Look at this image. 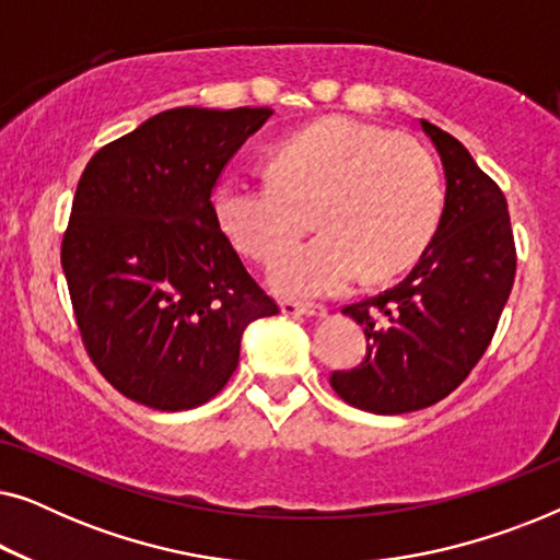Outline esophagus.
Here are the masks:
<instances>
[{
	"label": "esophagus",
	"mask_w": 560,
	"mask_h": 560,
	"mask_svg": "<svg viewBox=\"0 0 560 560\" xmlns=\"http://www.w3.org/2000/svg\"><path fill=\"white\" fill-rule=\"evenodd\" d=\"M280 311L285 316H308V318H324L326 308L324 305H313V303H293V301H282Z\"/></svg>",
	"instance_id": "1"
}]
</instances>
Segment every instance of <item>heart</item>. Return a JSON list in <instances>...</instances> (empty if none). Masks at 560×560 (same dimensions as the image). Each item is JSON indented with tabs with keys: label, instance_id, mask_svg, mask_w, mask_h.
I'll use <instances>...</instances> for the list:
<instances>
[{
	"label": "heart",
	"instance_id": "obj_1",
	"mask_svg": "<svg viewBox=\"0 0 560 560\" xmlns=\"http://www.w3.org/2000/svg\"><path fill=\"white\" fill-rule=\"evenodd\" d=\"M272 180L232 175L213 190V217L242 255L267 262L313 210L322 236L281 253L270 285L290 298L339 295L364 275L395 278L416 262L441 213L431 155L389 129L349 117L280 142Z\"/></svg>",
	"mask_w": 560,
	"mask_h": 560
}]
</instances>
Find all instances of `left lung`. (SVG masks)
<instances>
[{
    "label": "left lung",
    "instance_id": "1",
    "mask_svg": "<svg viewBox=\"0 0 560 560\" xmlns=\"http://www.w3.org/2000/svg\"><path fill=\"white\" fill-rule=\"evenodd\" d=\"M446 175L441 221L416 267L341 313L364 326L366 357L334 372L343 402L377 416L412 412L462 385L492 341L515 282L508 201L469 150L420 119Z\"/></svg>",
    "mask_w": 560,
    "mask_h": 560
}]
</instances>
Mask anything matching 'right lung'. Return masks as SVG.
I'll return each instance as SVG.
<instances>
[{"instance_id":"1","label":"right lung","mask_w":560,"mask_h":560,"mask_svg":"<svg viewBox=\"0 0 560 560\" xmlns=\"http://www.w3.org/2000/svg\"><path fill=\"white\" fill-rule=\"evenodd\" d=\"M272 109L160 112L96 152L75 188L60 262L98 372L148 408L209 402L242 334L278 305L213 217L211 190Z\"/></svg>"}]
</instances>
